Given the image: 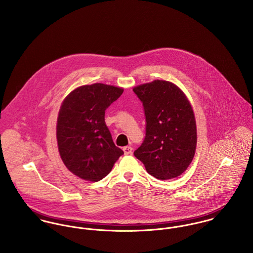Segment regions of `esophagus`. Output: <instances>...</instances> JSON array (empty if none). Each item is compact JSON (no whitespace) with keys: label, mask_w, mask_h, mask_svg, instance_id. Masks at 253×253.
<instances>
[{"label":"esophagus","mask_w":253,"mask_h":253,"mask_svg":"<svg viewBox=\"0 0 253 253\" xmlns=\"http://www.w3.org/2000/svg\"><path fill=\"white\" fill-rule=\"evenodd\" d=\"M123 150H124V153H125V155H130V154L132 153V148H131L130 146H126V147H124V148H123Z\"/></svg>","instance_id":"34e87169"}]
</instances>
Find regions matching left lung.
Listing matches in <instances>:
<instances>
[{
  "label": "left lung",
  "mask_w": 253,
  "mask_h": 253,
  "mask_svg": "<svg viewBox=\"0 0 253 253\" xmlns=\"http://www.w3.org/2000/svg\"><path fill=\"white\" fill-rule=\"evenodd\" d=\"M133 91L143 104L146 120L144 141L134 156L160 180L179 176L197 146L196 120L188 98L177 85L162 80L137 85Z\"/></svg>",
  "instance_id": "8db88e82"
}]
</instances>
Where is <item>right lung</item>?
Instances as JSON below:
<instances>
[{
    "instance_id": "1",
    "label": "right lung",
    "mask_w": 253,
    "mask_h": 253,
    "mask_svg": "<svg viewBox=\"0 0 253 253\" xmlns=\"http://www.w3.org/2000/svg\"><path fill=\"white\" fill-rule=\"evenodd\" d=\"M124 89L104 84L82 85L64 99L58 113L56 138L66 168L84 180L97 182L124 154L114 144L105 111Z\"/></svg>"
}]
</instances>
